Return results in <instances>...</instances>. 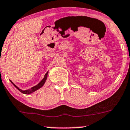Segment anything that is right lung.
Segmentation results:
<instances>
[{
	"label": "right lung",
	"mask_w": 130,
	"mask_h": 130,
	"mask_svg": "<svg viewBox=\"0 0 130 130\" xmlns=\"http://www.w3.org/2000/svg\"><path fill=\"white\" fill-rule=\"evenodd\" d=\"M48 71L47 72V73H46V74H45V76L44 77H43V79H42V80L40 81V82L38 84H37V85L34 86V87H32V88H31L30 89H28V90H22L21 89H20L19 87H17L16 85H15L14 84L13 82H12L11 80H10V82L12 83V84H13L14 86L17 89H18V90H19L21 93H22L23 94H31V93H32L33 92L36 91H37V90H39V89H40V88H42V87H43V85L45 84V82H46V79H47V76H48Z\"/></svg>",
	"instance_id": "right-lung-1"
}]
</instances>
